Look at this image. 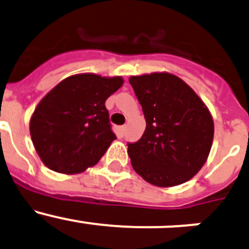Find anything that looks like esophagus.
<instances>
[{"label": "esophagus", "mask_w": 249, "mask_h": 249, "mask_svg": "<svg viewBox=\"0 0 249 249\" xmlns=\"http://www.w3.org/2000/svg\"><path fill=\"white\" fill-rule=\"evenodd\" d=\"M125 130H126V126H125V125L120 126V135H122V136L125 134Z\"/></svg>", "instance_id": "1"}]
</instances>
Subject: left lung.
I'll return each mask as SVG.
<instances>
[{
  "label": "left lung",
  "mask_w": 249,
  "mask_h": 249,
  "mask_svg": "<svg viewBox=\"0 0 249 249\" xmlns=\"http://www.w3.org/2000/svg\"><path fill=\"white\" fill-rule=\"evenodd\" d=\"M147 125L127 144L131 165L145 182L175 187L192 179L211 152L214 124L207 106L179 77L167 72L131 76Z\"/></svg>",
  "instance_id": "1"
}]
</instances>
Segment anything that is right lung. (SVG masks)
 Returning <instances> with one entry per match:
<instances>
[{
	"label": "right lung",
	"instance_id": "add662e5",
	"mask_svg": "<svg viewBox=\"0 0 249 249\" xmlns=\"http://www.w3.org/2000/svg\"><path fill=\"white\" fill-rule=\"evenodd\" d=\"M123 83L119 76L74 74L39 101L30 119V135L48 169L73 175L99 162L117 139L105 104Z\"/></svg>",
	"mask_w": 249,
	"mask_h": 249
}]
</instances>
